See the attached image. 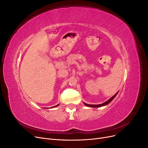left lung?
<instances>
[{"mask_svg": "<svg viewBox=\"0 0 148 148\" xmlns=\"http://www.w3.org/2000/svg\"><path fill=\"white\" fill-rule=\"evenodd\" d=\"M117 93H118V92L115 94V95H114L110 99H109L108 101H107L106 102H104V103H102V104H97V105H91V104H86V103H84V105H86V106H88V107H102V106H106V105H107L109 104V103H110L114 99V97L117 96Z\"/></svg>", "mask_w": 148, "mask_h": 148, "instance_id": "1", "label": "left lung"}]
</instances>
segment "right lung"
Returning a JSON list of instances; mask_svg holds the SVG:
<instances>
[{
  "instance_id": "right-lung-1",
  "label": "right lung",
  "mask_w": 148,
  "mask_h": 148,
  "mask_svg": "<svg viewBox=\"0 0 148 148\" xmlns=\"http://www.w3.org/2000/svg\"><path fill=\"white\" fill-rule=\"evenodd\" d=\"M59 106V104L57 105V106H53V107H57V106Z\"/></svg>"
}]
</instances>
